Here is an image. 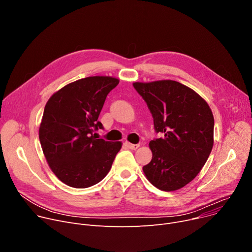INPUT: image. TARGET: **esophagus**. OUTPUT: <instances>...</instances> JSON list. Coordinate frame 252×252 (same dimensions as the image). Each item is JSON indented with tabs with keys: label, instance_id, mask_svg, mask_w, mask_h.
<instances>
[{
	"label": "esophagus",
	"instance_id": "1",
	"mask_svg": "<svg viewBox=\"0 0 252 252\" xmlns=\"http://www.w3.org/2000/svg\"><path fill=\"white\" fill-rule=\"evenodd\" d=\"M126 145L128 147V149H130V150H136L138 149L139 147H140V145H134V144H130V143H126Z\"/></svg>",
	"mask_w": 252,
	"mask_h": 252
}]
</instances>
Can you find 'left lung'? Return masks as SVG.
<instances>
[{
    "instance_id": "1",
    "label": "left lung",
    "mask_w": 252,
    "mask_h": 252,
    "mask_svg": "<svg viewBox=\"0 0 252 252\" xmlns=\"http://www.w3.org/2000/svg\"><path fill=\"white\" fill-rule=\"evenodd\" d=\"M162 138L150 142L152 161L143 171L159 190L186 186L201 171L213 148L214 118L194 90L174 80L134 82Z\"/></svg>"
}]
</instances>
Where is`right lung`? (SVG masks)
<instances>
[{
    "mask_svg": "<svg viewBox=\"0 0 252 252\" xmlns=\"http://www.w3.org/2000/svg\"><path fill=\"white\" fill-rule=\"evenodd\" d=\"M109 76H91L67 84L44 108L39 139L56 177L73 188H88L109 172L121 142L96 139L105 98L119 84Z\"/></svg>",
    "mask_w": 252,
    "mask_h": 252,
    "instance_id": "add662e5",
    "label": "right lung"
}]
</instances>
